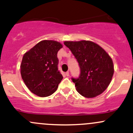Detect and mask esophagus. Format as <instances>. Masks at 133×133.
I'll return each instance as SVG.
<instances>
[{
  "label": "esophagus",
  "mask_w": 133,
  "mask_h": 133,
  "mask_svg": "<svg viewBox=\"0 0 133 133\" xmlns=\"http://www.w3.org/2000/svg\"><path fill=\"white\" fill-rule=\"evenodd\" d=\"M65 75H66L67 76H69V71H67V72H65Z\"/></svg>",
  "instance_id": "34e87169"
}]
</instances>
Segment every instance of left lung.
Segmentation results:
<instances>
[{"label":"left lung","instance_id":"1","mask_svg":"<svg viewBox=\"0 0 133 133\" xmlns=\"http://www.w3.org/2000/svg\"><path fill=\"white\" fill-rule=\"evenodd\" d=\"M77 59L80 76L73 79L76 90L87 98L103 93L110 85L114 73L111 57L99 44L90 41H64Z\"/></svg>","mask_w":133,"mask_h":133}]
</instances>
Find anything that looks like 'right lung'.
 <instances>
[{"label":"right lung","mask_w":133,"mask_h":133,"mask_svg":"<svg viewBox=\"0 0 133 133\" xmlns=\"http://www.w3.org/2000/svg\"><path fill=\"white\" fill-rule=\"evenodd\" d=\"M63 47L54 40H43L24 54L20 72L30 92L39 97L54 94L63 76L58 70L57 53Z\"/></svg>","instance_id":"obj_1"}]
</instances>
